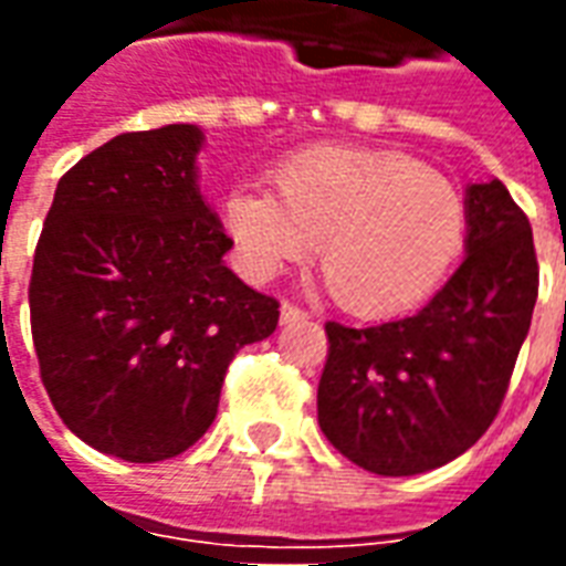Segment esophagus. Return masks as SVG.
<instances>
[{
    "instance_id": "esophagus-1",
    "label": "esophagus",
    "mask_w": 566,
    "mask_h": 566,
    "mask_svg": "<svg viewBox=\"0 0 566 566\" xmlns=\"http://www.w3.org/2000/svg\"><path fill=\"white\" fill-rule=\"evenodd\" d=\"M282 324H294V321H306L308 318V312L306 308H300L294 306V303H282Z\"/></svg>"
}]
</instances>
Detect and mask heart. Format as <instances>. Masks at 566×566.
<instances>
[{
    "mask_svg": "<svg viewBox=\"0 0 566 566\" xmlns=\"http://www.w3.org/2000/svg\"><path fill=\"white\" fill-rule=\"evenodd\" d=\"M275 193L233 187L223 223L251 279L318 263L333 300L360 318H385L437 291L467 242V202L437 169L397 150L315 145L272 172Z\"/></svg>",
    "mask_w": 566,
    "mask_h": 566,
    "instance_id": "heart-1",
    "label": "heart"
}]
</instances>
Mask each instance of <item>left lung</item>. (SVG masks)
Listing matches in <instances>:
<instances>
[{
    "mask_svg": "<svg viewBox=\"0 0 566 566\" xmlns=\"http://www.w3.org/2000/svg\"><path fill=\"white\" fill-rule=\"evenodd\" d=\"M467 258L412 318L327 321L318 424L369 473L454 461L497 418L531 331L539 266L531 221L503 181L467 187Z\"/></svg>",
    "mask_w": 566,
    "mask_h": 566,
    "instance_id": "obj_1",
    "label": "left lung"
}]
</instances>
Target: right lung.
Here are the masks:
<instances>
[{"mask_svg": "<svg viewBox=\"0 0 566 566\" xmlns=\"http://www.w3.org/2000/svg\"><path fill=\"white\" fill-rule=\"evenodd\" d=\"M199 148L193 124L105 142L60 178L35 245L44 391L75 437L120 461L190 449L235 352L279 324V303L223 263L233 239L199 193Z\"/></svg>", "mask_w": 566, "mask_h": 566, "instance_id": "obj_1", "label": "right lung"}]
</instances>
